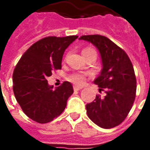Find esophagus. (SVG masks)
Listing matches in <instances>:
<instances>
[{
	"label": "esophagus",
	"instance_id": "34e87169",
	"mask_svg": "<svg viewBox=\"0 0 150 150\" xmlns=\"http://www.w3.org/2000/svg\"><path fill=\"white\" fill-rule=\"evenodd\" d=\"M82 87H79V86H74V91H79L81 90Z\"/></svg>",
	"mask_w": 150,
	"mask_h": 150
}]
</instances>
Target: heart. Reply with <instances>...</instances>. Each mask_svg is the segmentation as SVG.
<instances>
[{
  "label": "heart",
  "instance_id": "1",
  "mask_svg": "<svg viewBox=\"0 0 150 150\" xmlns=\"http://www.w3.org/2000/svg\"><path fill=\"white\" fill-rule=\"evenodd\" d=\"M92 51L95 50L91 48H86L83 50V53L92 52ZM87 75H88L87 73H73L67 76V80L76 85H82L85 82Z\"/></svg>",
  "mask_w": 150,
  "mask_h": 150
}]
</instances>
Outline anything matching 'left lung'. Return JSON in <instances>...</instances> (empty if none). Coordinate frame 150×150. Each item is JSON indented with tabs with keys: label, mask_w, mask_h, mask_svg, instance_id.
Returning a JSON list of instances; mask_svg holds the SVG:
<instances>
[{
	"label": "left lung",
	"mask_w": 150,
	"mask_h": 150,
	"mask_svg": "<svg viewBox=\"0 0 150 150\" xmlns=\"http://www.w3.org/2000/svg\"><path fill=\"white\" fill-rule=\"evenodd\" d=\"M79 39L92 43L100 54L103 69L94 83L104 91L86 105L88 117L103 129H112L124 121L135 100L137 79L132 64L125 51L109 38L83 35Z\"/></svg>",
	"instance_id": "obj_1"
}]
</instances>
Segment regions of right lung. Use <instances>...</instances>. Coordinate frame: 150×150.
Returning <instances> with one entry per match:
<instances>
[{
	"label": "right lung",
	"mask_w": 150,
	"mask_h": 150,
	"mask_svg": "<svg viewBox=\"0 0 150 150\" xmlns=\"http://www.w3.org/2000/svg\"><path fill=\"white\" fill-rule=\"evenodd\" d=\"M78 36L44 38L23 54L13 74L15 98L26 116L40 124L50 122L64 111L73 94L70 82L53 89L47 77L62 68V55Z\"/></svg>",
	"instance_id": "obj_1"
}]
</instances>
